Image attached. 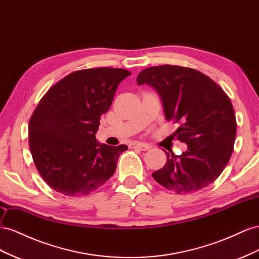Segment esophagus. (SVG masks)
Segmentation results:
<instances>
[{"label":"esophagus","instance_id":"34e87169","mask_svg":"<svg viewBox=\"0 0 259 259\" xmlns=\"http://www.w3.org/2000/svg\"><path fill=\"white\" fill-rule=\"evenodd\" d=\"M130 147L131 149H138L140 151H147L151 149V146L145 143H134V144H130Z\"/></svg>","mask_w":259,"mask_h":259}]
</instances>
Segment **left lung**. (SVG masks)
I'll return each mask as SVG.
<instances>
[{
    "mask_svg": "<svg viewBox=\"0 0 259 259\" xmlns=\"http://www.w3.org/2000/svg\"><path fill=\"white\" fill-rule=\"evenodd\" d=\"M137 82L157 91L166 119L179 123L175 134L188 145L179 156L166 153L154 180L177 194L209 186L227 166L235 141V114L226 92L201 71L174 65L146 68Z\"/></svg>",
    "mask_w": 259,
    "mask_h": 259,
    "instance_id": "left-lung-1",
    "label": "left lung"
}]
</instances>
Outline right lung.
<instances>
[{"instance_id": "right-lung-1", "label": "right lung", "mask_w": 259, "mask_h": 259, "mask_svg": "<svg viewBox=\"0 0 259 259\" xmlns=\"http://www.w3.org/2000/svg\"><path fill=\"white\" fill-rule=\"evenodd\" d=\"M131 72L100 67L69 73L44 94L28 125L29 146L39 174L66 196L102 187L127 145L100 144L95 134L117 87Z\"/></svg>"}]
</instances>
